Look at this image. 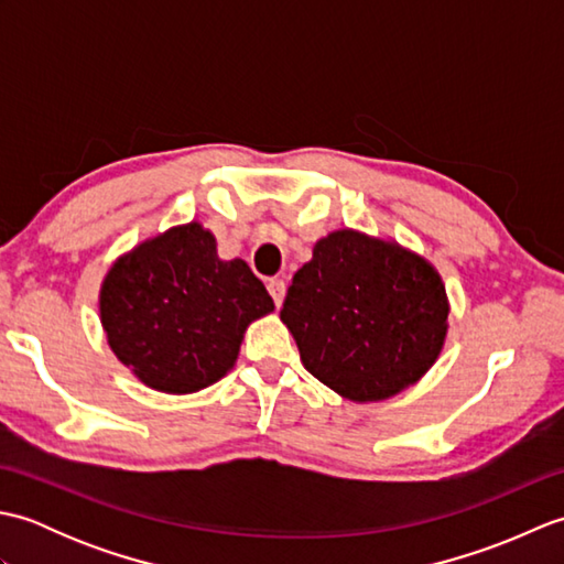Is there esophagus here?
Returning <instances> with one entry per match:
<instances>
[{
    "label": "esophagus",
    "instance_id": "esophagus-1",
    "mask_svg": "<svg viewBox=\"0 0 564 564\" xmlns=\"http://www.w3.org/2000/svg\"><path fill=\"white\" fill-rule=\"evenodd\" d=\"M267 289H269V293H271V297H273L275 307H281V303H283V295H285V281H281V279H271V281L267 283Z\"/></svg>",
    "mask_w": 564,
    "mask_h": 564
}]
</instances>
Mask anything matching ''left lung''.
Masks as SVG:
<instances>
[{
  "label": "left lung",
  "mask_w": 564,
  "mask_h": 564,
  "mask_svg": "<svg viewBox=\"0 0 564 564\" xmlns=\"http://www.w3.org/2000/svg\"><path fill=\"white\" fill-rule=\"evenodd\" d=\"M283 325L303 366L354 402H380L436 364L448 332L438 271L398 242L337 230L322 237L285 293Z\"/></svg>",
  "instance_id": "left-lung-1"
}]
</instances>
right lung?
<instances>
[{"instance_id": "add662e5", "label": "right lung", "mask_w": 564, "mask_h": 564, "mask_svg": "<svg viewBox=\"0 0 564 564\" xmlns=\"http://www.w3.org/2000/svg\"><path fill=\"white\" fill-rule=\"evenodd\" d=\"M271 310L247 261H223L213 232L196 220L118 257L99 293L101 327L118 361L170 394L227 376L247 327Z\"/></svg>"}]
</instances>
